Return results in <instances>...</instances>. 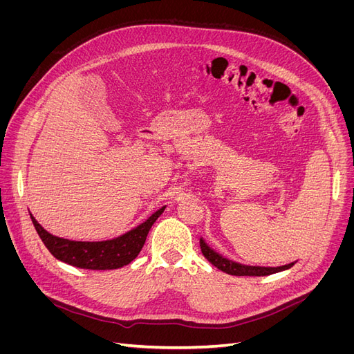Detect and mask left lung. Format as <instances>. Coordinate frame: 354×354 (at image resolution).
Returning a JSON list of instances; mask_svg holds the SVG:
<instances>
[{"label": "left lung", "instance_id": "1", "mask_svg": "<svg viewBox=\"0 0 354 354\" xmlns=\"http://www.w3.org/2000/svg\"><path fill=\"white\" fill-rule=\"evenodd\" d=\"M201 243V251L203 254V257L212 264L216 266L218 270L227 273V274H233V276H267V274H273L277 272H282L292 267L294 263L291 264H285L281 267H260V266H245V264H239L236 261H232L224 259L220 254H217L214 250H211L209 246L205 243L201 238L199 241Z\"/></svg>", "mask_w": 354, "mask_h": 354}]
</instances>
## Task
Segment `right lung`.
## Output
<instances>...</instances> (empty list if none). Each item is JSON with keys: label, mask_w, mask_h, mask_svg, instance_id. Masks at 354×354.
Instances as JSON below:
<instances>
[{"label": "right lung", "mask_w": 354, "mask_h": 354, "mask_svg": "<svg viewBox=\"0 0 354 354\" xmlns=\"http://www.w3.org/2000/svg\"><path fill=\"white\" fill-rule=\"evenodd\" d=\"M164 209L165 207L159 208L146 221L121 234V236L95 242L71 241L55 236V234H51L42 227L30 212L29 216L32 223H34V227L39 234L41 241L44 242L47 250L55 255L57 260L75 267H80V269L112 270L120 269V267L127 266L136 259L138 252L143 248L147 233L151 230L152 224L156 221L160 214L164 212Z\"/></svg>", "instance_id": "1"}]
</instances>
